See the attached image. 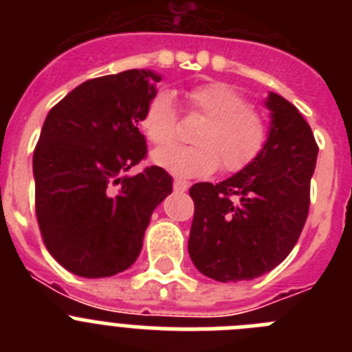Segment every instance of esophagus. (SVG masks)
Wrapping results in <instances>:
<instances>
[{"mask_svg": "<svg viewBox=\"0 0 352 352\" xmlns=\"http://www.w3.org/2000/svg\"><path fill=\"white\" fill-rule=\"evenodd\" d=\"M173 186H174V190L176 192H186L188 190V182H185V179H174V183H173Z\"/></svg>", "mask_w": 352, "mask_h": 352, "instance_id": "1", "label": "esophagus"}]
</instances>
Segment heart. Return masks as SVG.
<instances>
[{"mask_svg":"<svg viewBox=\"0 0 352 352\" xmlns=\"http://www.w3.org/2000/svg\"><path fill=\"white\" fill-rule=\"evenodd\" d=\"M185 104L190 113L206 120L195 132V144L153 151L151 160L158 167L182 178L208 176L219 166L223 173H238L263 151L268 139L266 121L232 86L226 82L197 86L185 93ZM141 126L155 146L174 142L178 120L169 93H157L148 102Z\"/></svg>","mask_w":352,"mask_h":352,"instance_id":"1","label":"heart"}]
</instances>
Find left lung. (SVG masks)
<instances>
[{"instance_id": "left-lung-1", "label": "left lung", "mask_w": 352, "mask_h": 352, "mask_svg": "<svg viewBox=\"0 0 352 352\" xmlns=\"http://www.w3.org/2000/svg\"><path fill=\"white\" fill-rule=\"evenodd\" d=\"M272 126L250 166L217 183H195L188 254L217 282L252 280L294 248L310 206L317 160L312 129L284 96L270 93Z\"/></svg>"}]
</instances>
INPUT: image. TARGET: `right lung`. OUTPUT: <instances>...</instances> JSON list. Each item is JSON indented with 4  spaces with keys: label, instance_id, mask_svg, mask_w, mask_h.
<instances>
[{
    "label": "right lung",
    "instance_id": "right-lung-1",
    "mask_svg": "<svg viewBox=\"0 0 352 352\" xmlns=\"http://www.w3.org/2000/svg\"><path fill=\"white\" fill-rule=\"evenodd\" d=\"M160 79L138 68L89 79L43 121L33 153L36 220L68 272L102 278L130 268L151 213L173 192L162 167L121 176L146 157L138 125Z\"/></svg>",
    "mask_w": 352,
    "mask_h": 352
}]
</instances>
